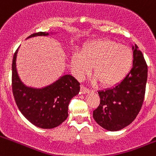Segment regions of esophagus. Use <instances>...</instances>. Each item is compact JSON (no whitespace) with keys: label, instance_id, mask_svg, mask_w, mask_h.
Segmentation results:
<instances>
[{"label":"esophagus","instance_id":"esophagus-1","mask_svg":"<svg viewBox=\"0 0 156 156\" xmlns=\"http://www.w3.org/2000/svg\"><path fill=\"white\" fill-rule=\"evenodd\" d=\"M90 91L88 88H87L86 87H84V85H81V92L82 94H86V93H88Z\"/></svg>","mask_w":156,"mask_h":156}]
</instances>
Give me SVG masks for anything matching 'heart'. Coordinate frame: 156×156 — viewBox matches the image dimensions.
<instances>
[{"mask_svg": "<svg viewBox=\"0 0 156 156\" xmlns=\"http://www.w3.org/2000/svg\"><path fill=\"white\" fill-rule=\"evenodd\" d=\"M133 54L125 46L111 40L97 42L72 55L75 75L82 78L90 72L103 85L111 86L123 79L130 70Z\"/></svg>", "mask_w": 156, "mask_h": 156, "instance_id": "obj_1", "label": "heart"}]
</instances>
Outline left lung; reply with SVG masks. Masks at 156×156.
<instances>
[{
	"label": "left lung",
	"instance_id": "left-lung-1",
	"mask_svg": "<svg viewBox=\"0 0 156 156\" xmlns=\"http://www.w3.org/2000/svg\"><path fill=\"white\" fill-rule=\"evenodd\" d=\"M133 49V68L126 78L112 88L98 91L101 101L93 111V117L107 130L117 131L127 126L135 120L143 106L147 64L136 44Z\"/></svg>",
	"mask_w": 156,
	"mask_h": 156
}]
</instances>
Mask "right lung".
Returning <instances> with one entry per match:
<instances>
[{
  "mask_svg": "<svg viewBox=\"0 0 156 156\" xmlns=\"http://www.w3.org/2000/svg\"><path fill=\"white\" fill-rule=\"evenodd\" d=\"M39 32L27 37L47 36ZM18 49L12 62V90L20 111L35 126L52 129L59 126L68 117V107L73 97L80 91V83L70 75L60 77L55 82L43 88L36 89L24 85L16 69Z\"/></svg>",
  "mask_w": 156,
  "mask_h": 156,
  "instance_id": "1",
  "label": "right lung"
}]
</instances>
